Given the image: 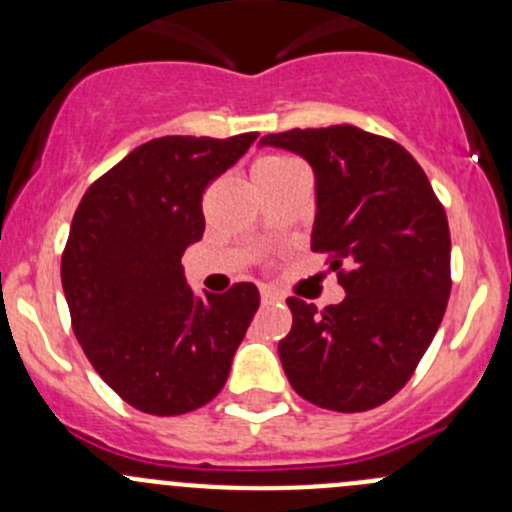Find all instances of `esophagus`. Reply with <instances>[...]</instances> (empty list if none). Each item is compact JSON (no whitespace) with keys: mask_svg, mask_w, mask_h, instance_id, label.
<instances>
[{"mask_svg":"<svg viewBox=\"0 0 512 512\" xmlns=\"http://www.w3.org/2000/svg\"><path fill=\"white\" fill-rule=\"evenodd\" d=\"M260 297L262 302H275V299H280V292L272 287H260Z\"/></svg>","mask_w":512,"mask_h":512,"instance_id":"esophagus-1","label":"esophagus"}]
</instances>
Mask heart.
Listing matches in <instances>:
<instances>
[{
    "mask_svg": "<svg viewBox=\"0 0 512 512\" xmlns=\"http://www.w3.org/2000/svg\"><path fill=\"white\" fill-rule=\"evenodd\" d=\"M292 165H299V163L287 156H267L255 165V173H272V170H285V168H292Z\"/></svg>",
    "mask_w": 512,
    "mask_h": 512,
    "instance_id": "1",
    "label": "heart"
}]
</instances>
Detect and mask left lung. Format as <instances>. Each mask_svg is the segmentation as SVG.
Segmentation results:
<instances>
[{"instance_id":"1","label":"left lung","mask_w":512,"mask_h":512,"mask_svg":"<svg viewBox=\"0 0 512 512\" xmlns=\"http://www.w3.org/2000/svg\"><path fill=\"white\" fill-rule=\"evenodd\" d=\"M309 160L317 175L312 250L327 255L347 297L317 312L289 297L280 342L302 399L356 414L386 404L414 376L451 294V232L416 158L361 128H292L262 138Z\"/></svg>"}]
</instances>
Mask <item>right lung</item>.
Listing matches in <instances>:
<instances>
[{
    "mask_svg": "<svg viewBox=\"0 0 512 512\" xmlns=\"http://www.w3.org/2000/svg\"><path fill=\"white\" fill-rule=\"evenodd\" d=\"M255 138H153L96 178L71 220L61 255L71 327L98 376L143 414L213 401L260 307L252 282L198 299L180 265L205 232V188Z\"/></svg>",
    "mask_w": 512,
    "mask_h": 512,
    "instance_id": "1",
    "label": "right lung"
}]
</instances>
